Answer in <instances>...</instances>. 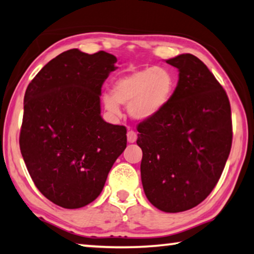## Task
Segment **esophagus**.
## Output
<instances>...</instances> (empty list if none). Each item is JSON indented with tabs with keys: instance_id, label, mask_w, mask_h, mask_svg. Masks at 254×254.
<instances>
[{
	"instance_id": "34e87169",
	"label": "esophagus",
	"mask_w": 254,
	"mask_h": 254,
	"mask_svg": "<svg viewBox=\"0 0 254 254\" xmlns=\"http://www.w3.org/2000/svg\"><path fill=\"white\" fill-rule=\"evenodd\" d=\"M127 139L129 143H134L137 139V133L134 130H128L127 131Z\"/></svg>"
}]
</instances>
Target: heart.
I'll return each instance as SVG.
<instances>
[{
	"mask_svg": "<svg viewBox=\"0 0 254 254\" xmlns=\"http://www.w3.org/2000/svg\"><path fill=\"white\" fill-rule=\"evenodd\" d=\"M175 76L163 66L137 69L123 75L112 84V95H103L105 109L112 116L120 113L119 104L128 105L136 120H146L158 115L170 102L175 89Z\"/></svg>",
	"mask_w": 254,
	"mask_h": 254,
	"instance_id": "1",
	"label": "heart"
}]
</instances>
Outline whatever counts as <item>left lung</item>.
<instances>
[{
    "mask_svg": "<svg viewBox=\"0 0 254 254\" xmlns=\"http://www.w3.org/2000/svg\"><path fill=\"white\" fill-rule=\"evenodd\" d=\"M179 69L170 102L137 126L141 179L154 207L176 213L200 204L218 183L233 142L226 90L199 58L166 61Z\"/></svg>",
    "mask_w": 254,
    "mask_h": 254,
    "instance_id": "obj_1",
    "label": "left lung"
}]
</instances>
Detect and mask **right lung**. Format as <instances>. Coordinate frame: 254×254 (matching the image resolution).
Instances as JSON below:
<instances>
[{
  "instance_id": "right-lung-1",
  "label": "right lung",
  "mask_w": 254,
  "mask_h": 254,
  "mask_svg": "<svg viewBox=\"0 0 254 254\" xmlns=\"http://www.w3.org/2000/svg\"><path fill=\"white\" fill-rule=\"evenodd\" d=\"M116 62L105 51H64L43 66L25 93L21 156L36 188L61 207L96 199L126 149V127L101 117L102 84Z\"/></svg>"
}]
</instances>
